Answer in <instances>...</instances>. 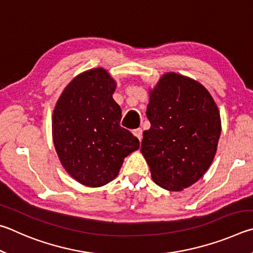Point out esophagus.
<instances>
[{"label":"esophagus","instance_id":"obj_1","mask_svg":"<svg viewBox=\"0 0 253 253\" xmlns=\"http://www.w3.org/2000/svg\"><path fill=\"white\" fill-rule=\"evenodd\" d=\"M133 134L138 138L140 141L142 140V129H136L133 131Z\"/></svg>","mask_w":253,"mask_h":253}]
</instances>
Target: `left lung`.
I'll use <instances>...</instances> for the list:
<instances>
[{"instance_id":"obj_1","label":"left lung","mask_w":253,"mask_h":253,"mask_svg":"<svg viewBox=\"0 0 253 253\" xmlns=\"http://www.w3.org/2000/svg\"><path fill=\"white\" fill-rule=\"evenodd\" d=\"M141 152L156 184L182 191L202 178L213 161L221 134L218 106L196 80L169 72L152 90Z\"/></svg>"}]
</instances>
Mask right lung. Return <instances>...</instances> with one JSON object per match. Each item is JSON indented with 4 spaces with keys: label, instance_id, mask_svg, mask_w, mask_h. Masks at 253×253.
I'll list each match as a JSON object with an SVG mask.
<instances>
[{
    "label": "right lung",
    "instance_id": "add662e5",
    "mask_svg": "<svg viewBox=\"0 0 253 253\" xmlns=\"http://www.w3.org/2000/svg\"><path fill=\"white\" fill-rule=\"evenodd\" d=\"M115 87L103 68L84 71L65 86L53 111V143L61 165L90 188L117 178L124 158L140 148L139 140L120 126Z\"/></svg>",
    "mask_w": 253,
    "mask_h": 253
}]
</instances>
